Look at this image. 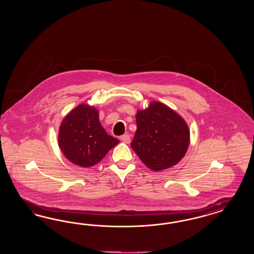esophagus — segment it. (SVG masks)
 Returning a JSON list of instances; mask_svg holds the SVG:
<instances>
[{
	"instance_id": "1",
	"label": "esophagus",
	"mask_w": 254,
	"mask_h": 254,
	"mask_svg": "<svg viewBox=\"0 0 254 254\" xmlns=\"http://www.w3.org/2000/svg\"><path fill=\"white\" fill-rule=\"evenodd\" d=\"M120 139L125 143H127V144L130 143V136L128 134H124L123 136L120 137Z\"/></svg>"
}]
</instances>
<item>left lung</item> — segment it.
<instances>
[{"label":"left lung","instance_id":"left-lung-1","mask_svg":"<svg viewBox=\"0 0 254 254\" xmlns=\"http://www.w3.org/2000/svg\"><path fill=\"white\" fill-rule=\"evenodd\" d=\"M137 130L131 148L143 164L154 171L175 166L190 143V130L184 118L159 101L136 115Z\"/></svg>","mask_w":254,"mask_h":254}]
</instances>
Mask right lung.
<instances>
[{
	"label": "right lung",
	"instance_id": "obj_1",
	"mask_svg": "<svg viewBox=\"0 0 254 254\" xmlns=\"http://www.w3.org/2000/svg\"><path fill=\"white\" fill-rule=\"evenodd\" d=\"M119 143L108 135L93 106L80 104L63 119L59 131V146L65 157L77 166L88 168L98 164Z\"/></svg>",
	"mask_w": 254,
	"mask_h": 254
}]
</instances>
